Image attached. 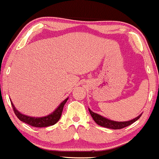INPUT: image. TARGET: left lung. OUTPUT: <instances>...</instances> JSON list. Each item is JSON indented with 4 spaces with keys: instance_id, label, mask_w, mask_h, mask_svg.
I'll list each match as a JSON object with an SVG mask.
<instances>
[{
    "instance_id": "obj_1",
    "label": "left lung",
    "mask_w": 159,
    "mask_h": 159,
    "mask_svg": "<svg viewBox=\"0 0 159 159\" xmlns=\"http://www.w3.org/2000/svg\"><path fill=\"white\" fill-rule=\"evenodd\" d=\"M89 113H90L91 116L93 117V120L95 121V123L98 124V125L101 126V127L110 128V129H122V128H124L127 126L130 125L133 123H134L135 121H136L138 119H139V118L141 116V114L140 116H139L134 119L130 120V121H124V122H118V121H111V120L107 119L104 117H102V116H100V115L95 113L93 111L90 110L89 109Z\"/></svg>"
}]
</instances>
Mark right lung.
Instances as JSON below:
<instances>
[{"label":"right lung","instance_id":"1","mask_svg":"<svg viewBox=\"0 0 159 159\" xmlns=\"http://www.w3.org/2000/svg\"><path fill=\"white\" fill-rule=\"evenodd\" d=\"M68 100V98H66L64 101L61 102V104L59 105L58 107L55 110L54 112H52L49 116H45V117H41V118H35V117H30V116H25L20 113V112H18L15 107V106L11 102L12 106L13 111H14L15 114L16 115V116L20 121L24 122V123L29 124V125L32 126V127H49V126L54 125L55 124H56L58 121V120L60 119L61 113H62L63 109H64V104H66V101Z\"/></svg>","mask_w":159,"mask_h":159}]
</instances>
